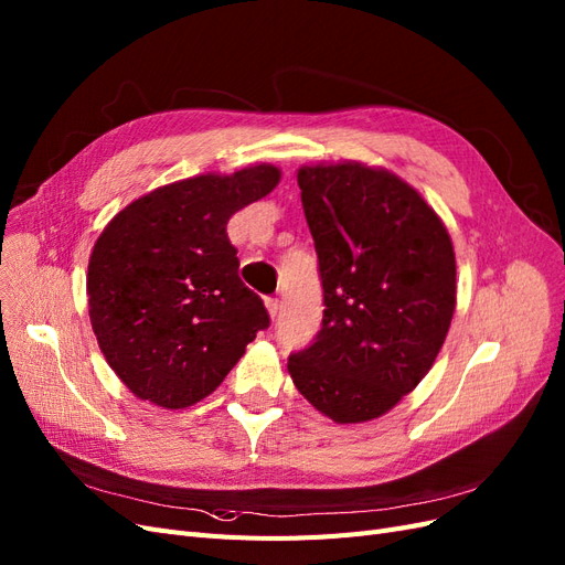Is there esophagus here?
Segmentation results:
<instances>
[{
  "label": "esophagus",
  "mask_w": 565,
  "mask_h": 565,
  "mask_svg": "<svg viewBox=\"0 0 565 565\" xmlns=\"http://www.w3.org/2000/svg\"><path fill=\"white\" fill-rule=\"evenodd\" d=\"M265 308H267L269 317L274 319V317L279 315V310H281V302H279V298H265Z\"/></svg>",
  "instance_id": "obj_1"
}]
</instances>
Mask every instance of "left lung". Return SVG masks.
I'll return each instance as SVG.
<instances>
[{"instance_id": "8db88e82", "label": "left lung", "mask_w": 565, "mask_h": 565, "mask_svg": "<svg viewBox=\"0 0 565 565\" xmlns=\"http://www.w3.org/2000/svg\"><path fill=\"white\" fill-rule=\"evenodd\" d=\"M298 186L327 310L288 374L335 424L372 422L422 383L445 343L457 305L452 238L385 168L302 166Z\"/></svg>"}]
</instances>
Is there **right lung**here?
Returning a JSON list of instances; mask_svg holds the SVG:
<instances>
[{"instance_id":"1","label":"right lung","mask_w":565,"mask_h":565,"mask_svg":"<svg viewBox=\"0 0 565 565\" xmlns=\"http://www.w3.org/2000/svg\"><path fill=\"white\" fill-rule=\"evenodd\" d=\"M279 180L269 163L189 177L132 201L96 238L89 321L108 366L139 399L196 405L269 327L260 296L238 279L227 222Z\"/></svg>"}]
</instances>
